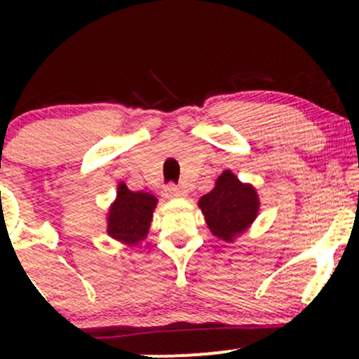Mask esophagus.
Masks as SVG:
<instances>
[{"label": "esophagus", "instance_id": "esophagus-1", "mask_svg": "<svg viewBox=\"0 0 359 359\" xmlns=\"http://www.w3.org/2000/svg\"><path fill=\"white\" fill-rule=\"evenodd\" d=\"M185 196V191L184 189L177 187V185H167L165 189H163V197H167V199H175V197H184Z\"/></svg>", "mask_w": 359, "mask_h": 359}]
</instances>
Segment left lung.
Returning <instances> with one entry per match:
<instances>
[{
    "mask_svg": "<svg viewBox=\"0 0 359 359\" xmlns=\"http://www.w3.org/2000/svg\"><path fill=\"white\" fill-rule=\"evenodd\" d=\"M199 208L214 236L233 241L257 219L259 201L253 185L240 182L233 172L224 170L212 191L201 197Z\"/></svg>",
    "mask_w": 359,
    "mask_h": 359,
    "instance_id": "1",
    "label": "left lung"
}]
</instances>
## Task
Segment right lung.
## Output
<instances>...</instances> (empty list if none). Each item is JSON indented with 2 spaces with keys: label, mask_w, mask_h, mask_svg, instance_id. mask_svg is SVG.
Listing matches in <instances>:
<instances>
[{
  "label": "right lung",
  "mask_w": 359,
  "mask_h": 359,
  "mask_svg": "<svg viewBox=\"0 0 359 359\" xmlns=\"http://www.w3.org/2000/svg\"><path fill=\"white\" fill-rule=\"evenodd\" d=\"M156 197L148 192H133L126 184L118 185L116 201L108 214V234L114 240L137 245L148 234Z\"/></svg>",
  "instance_id": "1"
}]
</instances>
